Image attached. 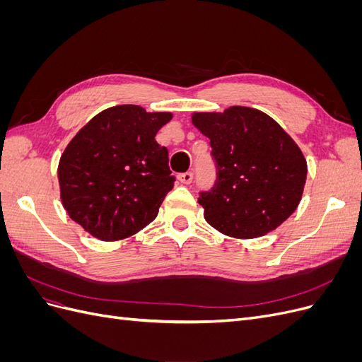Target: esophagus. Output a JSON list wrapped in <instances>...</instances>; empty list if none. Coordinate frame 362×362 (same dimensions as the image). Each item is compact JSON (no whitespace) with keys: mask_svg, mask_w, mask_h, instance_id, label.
Returning <instances> with one entry per match:
<instances>
[{"mask_svg":"<svg viewBox=\"0 0 362 362\" xmlns=\"http://www.w3.org/2000/svg\"><path fill=\"white\" fill-rule=\"evenodd\" d=\"M178 180H180L182 184H190V182L193 181V172L180 173V175H178Z\"/></svg>","mask_w":362,"mask_h":362,"instance_id":"34e87169","label":"esophagus"}]
</instances>
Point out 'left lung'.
<instances>
[{
    "mask_svg": "<svg viewBox=\"0 0 362 362\" xmlns=\"http://www.w3.org/2000/svg\"><path fill=\"white\" fill-rule=\"evenodd\" d=\"M193 125L210 139L217 178L199 193L204 217L217 231L257 238L276 229L298 208L306 160L276 120L257 108L193 113Z\"/></svg>",
    "mask_w": 362,
    "mask_h": 362,
    "instance_id": "obj_1",
    "label": "left lung"
}]
</instances>
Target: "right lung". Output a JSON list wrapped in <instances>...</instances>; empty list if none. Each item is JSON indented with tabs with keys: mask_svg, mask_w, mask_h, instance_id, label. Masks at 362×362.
I'll use <instances>...</instances> for the list:
<instances>
[{
	"mask_svg": "<svg viewBox=\"0 0 362 362\" xmlns=\"http://www.w3.org/2000/svg\"><path fill=\"white\" fill-rule=\"evenodd\" d=\"M172 113L116 105L92 117L69 141L59 163L64 210L104 242L139 233L158 214L173 189L169 152L156 140Z\"/></svg>",
	"mask_w": 362,
	"mask_h": 362,
	"instance_id": "right-lung-1",
	"label": "right lung"
}]
</instances>
